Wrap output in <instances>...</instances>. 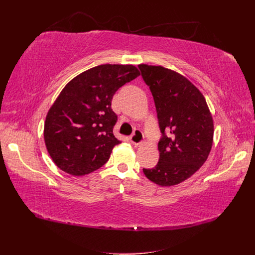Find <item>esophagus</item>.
<instances>
[{
	"label": "esophagus",
	"mask_w": 255,
	"mask_h": 255,
	"mask_svg": "<svg viewBox=\"0 0 255 255\" xmlns=\"http://www.w3.org/2000/svg\"><path fill=\"white\" fill-rule=\"evenodd\" d=\"M130 139V142L133 144V145H138L142 142V139H143V134L142 132L140 130H135L134 132H133V134L129 137Z\"/></svg>",
	"instance_id": "1"
}]
</instances>
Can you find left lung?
Instances as JSON below:
<instances>
[{
  "label": "left lung",
  "mask_w": 255,
  "mask_h": 255,
  "mask_svg": "<svg viewBox=\"0 0 255 255\" xmlns=\"http://www.w3.org/2000/svg\"><path fill=\"white\" fill-rule=\"evenodd\" d=\"M142 79L154 98L162 136L159 161L143 168L159 186H173L190 178L202 166L213 144L214 124L203 94L180 73L162 66L140 64Z\"/></svg>",
  "instance_id": "1"
}]
</instances>
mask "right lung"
<instances>
[{"mask_svg":"<svg viewBox=\"0 0 255 255\" xmlns=\"http://www.w3.org/2000/svg\"><path fill=\"white\" fill-rule=\"evenodd\" d=\"M139 75L133 65L104 64L91 68L65 86L49 109L44 141L52 161L72 176H84L110 159L118 140L113 129L115 93Z\"/></svg>","mask_w":255,"mask_h":255,"instance_id":"add662e5","label":"right lung"}]
</instances>
